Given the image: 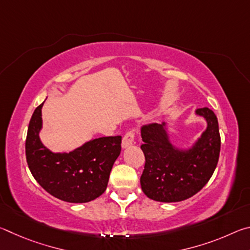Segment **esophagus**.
I'll return each mask as SVG.
<instances>
[{
	"label": "esophagus",
	"instance_id": "esophagus-1",
	"mask_svg": "<svg viewBox=\"0 0 250 250\" xmlns=\"http://www.w3.org/2000/svg\"><path fill=\"white\" fill-rule=\"evenodd\" d=\"M134 138H135V133L133 131H130V132L126 133L125 137L122 138V142H121L122 149H125V147L132 146L134 142Z\"/></svg>",
	"mask_w": 250,
	"mask_h": 250
}]
</instances>
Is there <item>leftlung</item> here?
Segmentation results:
<instances>
[{
  "mask_svg": "<svg viewBox=\"0 0 250 250\" xmlns=\"http://www.w3.org/2000/svg\"><path fill=\"white\" fill-rule=\"evenodd\" d=\"M194 113L204 118L206 129L186 147L172 141L167 121L141 128L146 166L140 183L151 200L163 203L188 200L201 191L216 168L221 151L217 117L208 108L196 109Z\"/></svg>",
  "mask_w": 250,
  "mask_h": 250,
  "instance_id": "obj_1",
  "label": "left lung"
}]
</instances>
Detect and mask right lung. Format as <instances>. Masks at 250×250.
Masks as SVG:
<instances>
[{
	"label": "right lung",
	"instance_id": "1",
	"mask_svg": "<svg viewBox=\"0 0 250 250\" xmlns=\"http://www.w3.org/2000/svg\"><path fill=\"white\" fill-rule=\"evenodd\" d=\"M29 121L25 152L29 171L50 195L68 203H87L107 188L109 175L121 151V137L91 139L69 152H53L43 145L42 108Z\"/></svg>",
	"mask_w": 250,
	"mask_h": 250
}]
</instances>
